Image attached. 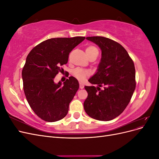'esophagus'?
Masks as SVG:
<instances>
[{"label": "esophagus", "mask_w": 159, "mask_h": 159, "mask_svg": "<svg viewBox=\"0 0 159 159\" xmlns=\"http://www.w3.org/2000/svg\"><path fill=\"white\" fill-rule=\"evenodd\" d=\"M80 89H84V84L83 83H80Z\"/></svg>", "instance_id": "obj_1"}]
</instances>
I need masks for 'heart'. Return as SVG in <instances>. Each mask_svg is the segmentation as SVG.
<instances>
[{"mask_svg": "<svg viewBox=\"0 0 159 159\" xmlns=\"http://www.w3.org/2000/svg\"><path fill=\"white\" fill-rule=\"evenodd\" d=\"M85 53L86 55L88 57V58H89V57L91 56H92L93 55L95 54H98V50L97 48H95L93 46H89L86 48ZM73 74L77 79L79 80L80 81H84L86 77L89 75V71L77 68L74 71Z\"/></svg>", "mask_w": 159, "mask_h": 159, "instance_id": "obj_1", "label": "heart"}]
</instances>
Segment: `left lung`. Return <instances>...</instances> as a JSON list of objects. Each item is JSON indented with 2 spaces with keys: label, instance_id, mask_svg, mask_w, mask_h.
Here are the masks:
<instances>
[{
  "label": "left lung",
  "instance_id": "8db88e82",
  "mask_svg": "<svg viewBox=\"0 0 159 159\" xmlns=\"http://www.w3.org/2000/svg\"><path fill=\"white\" fill-rule=\"evenodd\" d=\"M102 50L96 73L88 80L95 86H85L88 93L84 110L91 118L111 121L123 113L136 87L135 68L132 59L117 42L102 36L87 37ZM104 86L103 90L99 88Z\"/></svg>",
  "mask_w": 159,
  "mask_h": 159
}]
</instances>
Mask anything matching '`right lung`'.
I'll return each mask as SVG.
<instances>
[{"label":"right lung","mask_w":159,"mask_h":159,"mask_svg":"<svg viewBox=\"0 0 159 159\" xmlns=\"http://www.w3.org/2000/svg\"><path fill=\"white\" fill-rule=\"evenodd\" d=\"M85 38H50L34 48L26 57L22 71L24 91L33 111L44 121L55 122L68 114L79 82L71 76L56 84L54 78L68 63L71 51Z\"/></svg>","instance_id":"right-lung-1"}]
</instances>
